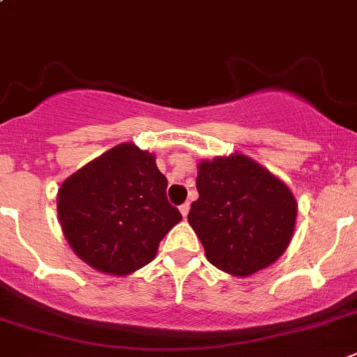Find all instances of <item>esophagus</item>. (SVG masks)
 I'll return each mask as SVG.
<instances>
[{
	"label": "esophagus",
	"instance_id": "1",
	"mask_svg": "<svg viewBox=\"0 0 357 357\" xmlns=\"http://www.w3.org/2000/svg\"><path fill=\"white\" fill-rule=\"evenodd\" d=\"M179 211H181V215L186 218V215H188V211H190V204H188V202H185V204H183V206H179Z\"/></svg>",
	"mask_w": 357,
	"mask_h": 357
}]
</instances>
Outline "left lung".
<instances>
[{"label":"left lung","mask_w":357,"mask_h":357,"mask_svg":"<svg viewBox=\"0 0 357 357\" xmlns=\"http://www.w3.org/2000/svg\"><path fill=\"white\" fill-rule=\"evenodd\" d=\"M197 169L199 199L190 208L188 224L206 259L239 278L278 261L298 216L291 188L241 153L201 160Z\"/></svg>","instance_id":"1"}]
</instances>
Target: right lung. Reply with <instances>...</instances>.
Here are the masks:
<instances>
[{"instance_id": "add662e5", "label": "right lung", "mask_w": 357, "mask_h": 357, "mask_svg": "<svg viewBox=\"0 0 357 357\" xmlns=\"http://www.w3.org/2000/svg\"><path fill=\"white\" fill-rule=\"evenodd\" d=\"M165 190L153 153L133 142L114 146L59 186L63 236L96 271L130 275L156 257L163 236L181 222Z\"/></svg>"}]
</instances>
